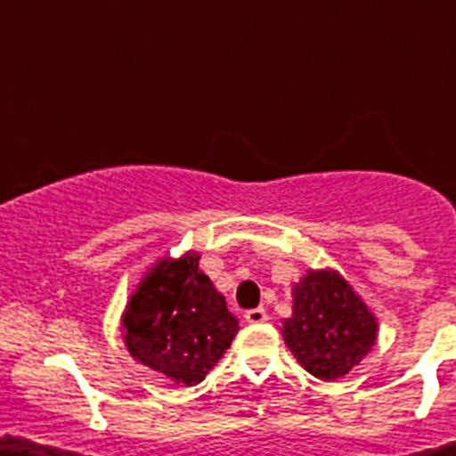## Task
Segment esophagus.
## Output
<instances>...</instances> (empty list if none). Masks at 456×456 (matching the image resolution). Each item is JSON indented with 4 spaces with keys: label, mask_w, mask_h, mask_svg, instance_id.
Instances as JSON below:
<instances>
[{
    "label": "esophagus",
    "mask_w": 456,
    "mask_h": 456,
    "mask_svg": "<svg viewBox=\"0 0 456 456\" xmlns=\"http://www.w3.org/2000/svg\"><path fill=\"white\" fill-rule=\"evenodd\" d=\"M244 320H247L248 324H263V322H267V313H265V308L247 310V313H244Z\"/></svg>",
    "instance_id": "34e87169"
}]
</instances>
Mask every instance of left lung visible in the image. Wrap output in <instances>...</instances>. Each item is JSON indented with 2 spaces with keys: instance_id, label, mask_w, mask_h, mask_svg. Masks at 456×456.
Instances as JSON below:
<instances>
[{
  "instance_id": "obj_1",
  "label": "left lung",
  "mask_w": 456,
  "mask_h": 456,
  "mask_svg": "<svg viewBox=\"0 0 456 456\" xmlns=\"http://www.w3.org/2000/svg\"><path fill=\"white\" fill-rule=\"evenodd\" d=\"M281 333L305 372L336 381L372 352L379 322L338 269H308L292 285V315Z\"/></svg>"
}]
</instances>
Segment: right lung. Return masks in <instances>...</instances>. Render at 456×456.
<instances>
[{
    "label": "right lung",
    "instance_id": "obj_1",
    "mask_svg": "<svg viewBox=\"0 0 456 456\" xmlns=\"http://www.w3.org/2000/svg\"><path fill=\"white\" fill-rule=\"evenodd\" d=\"M199 260L196 251L155 260L120 315L130 356L178 386L200 384L240 331Z\"/></svg>",
    "mask_w": 456,
    "mask_h": 456
}]
</instances>
